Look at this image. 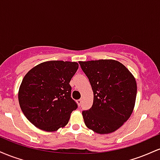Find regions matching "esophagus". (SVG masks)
<instances>
[{"label":"esophagus","mask_w":160,"mask_h":160,"mask_svg":"<svg viewBox=\"0 0 160 160\" xmlns=\"http://www.w3.org/2000/svg\"><path fill=\"white\" fill-rule=\"evenodd\" d=\"M77 102H78V105L80 106V105H81V103H82V100H81V99H78V100H77Z\"/></svg>","instance_id":"obj_1"}]
</instances>
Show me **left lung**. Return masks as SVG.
Wrapping results in <instances>:
<instances>
[{
	"label": "left lung",
	"instance_id": "1",
	"mask_svg": "<svg viewBox=\"0 0 160 160\" xmlns=\"http://www.w3.org/2000/svg\"><path fill=\"white\" fill-rule=\"evenodd\" d=\"M89 79L94 98L82 112L84 122L98 134L118 129L132 113L137 95L135 79L120 62L112 59L79 62Z\"/></svg>",
	"mask_w": 160,
	"mask_h": 160
}]
</instances>
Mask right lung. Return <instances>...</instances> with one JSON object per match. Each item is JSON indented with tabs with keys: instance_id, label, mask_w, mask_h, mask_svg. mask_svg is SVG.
<instances>
[{
	"instance_id": "obj_1",
	"label": "right lung",
	"mask_w": 160,
	"mask_h": 160,
	"mask_svg": "<svg viewBox=\"0 0 160 160\" xmlns=\"http://www.w3.org/2000/svg\"><path fill=\"white\" fill-rule=\"evenodd\" d=\"M78 63L49 61L31 69L19 90V102L24 115L40 129L54 132L65 126L78 104L71 97L69 82Z\"/></svg>"
}]
</instances>
